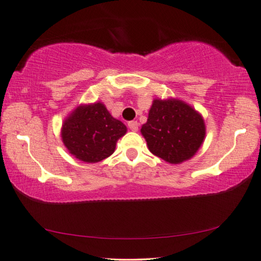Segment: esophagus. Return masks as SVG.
<instances>
[{
  "label": "esophagus",
  "mask_w": 261,
  "mask_h": 261,
  "mask_svg": "<svg viewBox=\"0 0 261 261\" xmlns=\"http://www.w3.org/2000/svg\"><path fill=\"white\" fill-rule=\"evenodd\" d=\"M128 128H129V129L133 130V132L138 130L139 129L138 121H129V122H128Z\"/></svg>",
  "instance_id": "obj_1"
}]
</instances>
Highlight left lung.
I'll use <instances>...</instances> for the list:
<instances>
[{
	"mask_svg": "<svg viewBox=\"0 0 261 261\" xmlns=\"http://www.w3.org/2000/svg\"><path fill=\"white\" fill-rule=\"evenodd\" d=\"M141 133L150 153L176 164L196 154L205 136V125L197 112L181 100L156 99Z\"/></svg>",
	"mask_w": 261,
	"mask_h": 261,
	"instance_id": "8db88e82",
	"label": "left lung"
}]
</instances>
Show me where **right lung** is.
Instances as JSON below:
<instances>
[{"instance_id": "obj_1", "label": "right lung", "mask_w": 261, "mask_h": 261, "mask_svg": "<svg viewBox=\"0 0 261 261\" xmlns=\"http://www.w3.org/2000/svg\"><path fill=\"white\" fill-rule=\"evenodd\" d=\"M126 132L121 121L112 117L101 102H95L79 106L64 121L62 139L80 161L95 163L114 153L117 141Z\"/></svg>"}]
</instances>
